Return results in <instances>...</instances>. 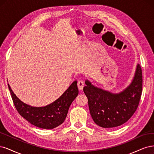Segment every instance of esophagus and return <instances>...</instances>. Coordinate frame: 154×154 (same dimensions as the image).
<instances>
[{
    "instance_id": "1",
    "label": "esophagus",
    "mask_w": 154,
    "mask_h": 154,
    "mask_svg": "<svg viewBox=\"0 0 154 154\" xmlns=\"http://www.w3.org/2000/svg\"><path fill=\"white\" fill-rule=\"evenodd\" d=\"M77 86L79 90H82L84 86V82L83 81H79L77 82Z\"/></svg>"
}]
</instances>
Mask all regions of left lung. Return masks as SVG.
<instances>
[{
	"instance_id": "8db88e82",
	"label": "left lung",
	"mask_w": 154,
	"mask_h": 154,
	"mask_svg": "<svg viewBox=\"0 0 154 154\" xmlns=\"http://www.w3.org/2000/svg\"><path fill=\"white\" fill-rule=\"evenodd\" d=\"M83 91L88 98L93 120L98 126L112 128L127 122L137 110L143 88L142 70L137 64L135 77L123 91L112 94L91 85L86 81Z\"/></svg>"
}]
</instances>
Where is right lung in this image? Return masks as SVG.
I'll return each instance as SVG.
<instances>
[{"instance_id": "obj_1", "label": "right lung", "mask_w": 154, "mask_h": 154, "mask_svg": "<svg viewBox=\"0 0 154 154\" xmlns=\"http://www.w3.org/2000/svg\"><path fill=\"white\" fill-rule=\"evenodd\" d=\"M8 85L14 107L20 115L33 125L45 129H52L64 122L69 107L79 93L75 81L57 100L50 105L43 107H34L20 100L9 84Z\"/></svg>"}]
</instances>
